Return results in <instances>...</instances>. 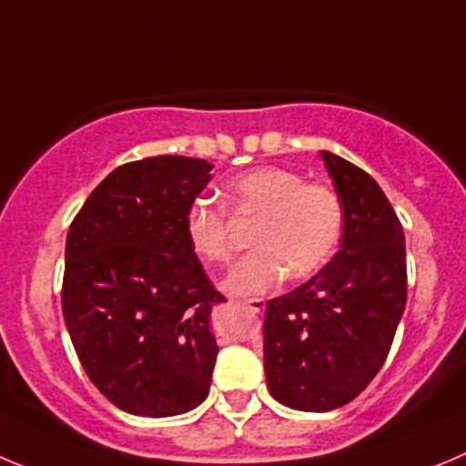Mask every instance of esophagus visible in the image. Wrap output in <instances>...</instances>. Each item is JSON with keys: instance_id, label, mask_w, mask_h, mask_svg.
Returning <instances> with one entry per match:
<instances>
[{"instance_id": "esophagus-1", "label": "esophagus", "mask_w": 466, "mask_h": 466, "mask_svg": "<svg viewBox=\"0 0 466 466\" xmlns=\"http://www.w3.org/2000/svg\"><path fill=\"white\" fill-rule=\"evenodd\" d=\"M243 306L248 308L250 312H264V308H267V301L264 299H248V301H243Z\"/></svg>"}]
</instances>
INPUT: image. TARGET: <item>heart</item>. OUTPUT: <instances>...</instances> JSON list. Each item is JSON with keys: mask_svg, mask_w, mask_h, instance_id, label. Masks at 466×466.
I'll return each instance as SVG.
<instances>
[{"mask_svg": "<svg viewBox=\"0 0 466 466\" xmlns=\"http://www.w3.org/2000/svg\"><path fill=\"white\" fill-rule=\"evenodd\" d=\"M229 211L237 220H258L253 253L243 258L223 289L232 297H259L292 280L315 276L336 255L345 225L333 188L306 181L287 167H255L228 184ZM188 246L202 262L220 267L234 253L228 211L207 199L190 204L184 220Z\"/></svg>", "mask_w": 466, "mask_h": 466, "instance_id": "heart-1", "label": "heart"}]
</instances>
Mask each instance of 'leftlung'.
I'll use <instances>...</instances> for the list:
<instances>
[{
	"label": "left lung",
	"instance_id": "8db88e82",
	"mask_svg": "<svg viewBox=\"0 0 466 466\" xmlns=\"http://www.w3.org/2000/svg\"><path fill=\"white\" fill-rule=\"evenodd\" d=\"M321 160L345 211L340 250L264 315L267 386L299 411L338 410L370 384L407 303L404 232L384 190L331 151Z\"/></svg>",
	"mask_w": 466,
	"mask_h": 466
}]
</instances>
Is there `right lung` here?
I'll list each match as a JSON object with an SVG mask.
<instances>
[{
	"label": "right lung",
	"instance_id": "obj_1",
	"mask_svg": "<svg viewBox=\"0 0 466 466\" xmlns=\"http://www.w3.org/2000/svg\"><path fill=\"white\" fill-rule=\"evenodd\" d=\"M213 165L154 156L110 172L66 237L62 310L86 377L135 416L186 414L204 402L225 301L190 250L184 220Z\"/></svg>",
	"mask_w": 466,
	"mask_h": 466
}]
</instances>
